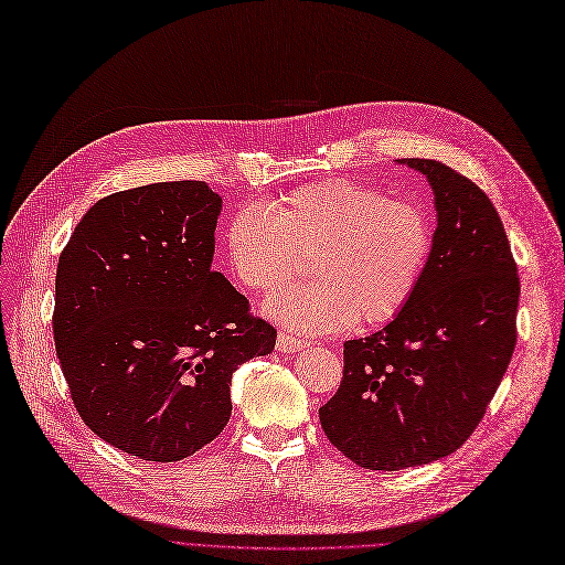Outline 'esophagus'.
<instances>
[{"label": "esophagus", "mask_w": 565, "mask_h": 565, "mask_svg": "<svg viewBox=\"0 0 565 565\" xmlns=\"http://www.w3.org/2000/svg\"><path fill=\"white\" fill-rule=\"evenodd\" d=\"M305 344L300 342V340H294L288 335V332H279L277 335V349L281 351V353H296V351H300Z\"/></svg>", "instance_id": "obj_1"}]
</instances>
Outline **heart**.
Instances as JSON below:
<instances>
[{
    "mask_svg": "<svg viewBox=\"0 0 565 565\" xmlns=\"http://www.w3.org/2000/svg\"><path fill=\"white\" fill-rule=\"evenodd\" d=\"M433 242L424 204L349 179L296 188L267 212L242 206L223 227L227 267L250 294L286 284L311 256L315 281L288 286L265 305L300 335L393 321L419 290Z\"/></svg>",
    "mask_w": 565,
    "mask_h": 565,
    "instance_id": "heart-1",
    "label": "heart"
}]
</instances>
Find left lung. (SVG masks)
I'll return each instance as SVG.
<instances>
[{
	"label": "left lung",
	"mask_w": 565,
	"mask_h": 565,
	"mask_svg": "<svg viewBox=\"0 0 565 565\" xmlns=\"http://www.w3.org/2000/svg\"><path fill=\"white\" fill-rule=\"evenodd\" d=\"M428 177L437 230L409 305L344 342L338 393L319 409L328 440L365 470H403L461 447L484 419L516 344L519 275L495 206L440 160Z\"/></svg>",
	"instance_id": "obj_1"
}]
</instances>
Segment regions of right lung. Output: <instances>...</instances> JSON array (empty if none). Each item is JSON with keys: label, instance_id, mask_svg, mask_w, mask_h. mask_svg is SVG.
Wrapping results in <instances>:
<instances>
[{"label": "right lung", "instance_id": "1", "mask_svg": "<svg viewBox=\"0 0 565 565\" xmlns=\"http://www.w3.org/2000/svg\"><path fill=\"white\" fill-rule=\"evenodd\" d=\"M221 198L162 181L97 200L62 248L53 338L74 407L143 461L195 454L230 422L233 372L277 330L212 269Z\"/></svg>", "mask_w": 565, "mask_h": 565}]
</instances>
